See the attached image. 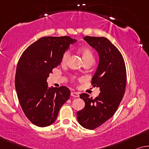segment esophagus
<instances>
[{
	"label": "esophagus",
	"mask_w": 149,
	"mask_h": 149,
	"mask_svg": "<svg viewBox=\"0 0 149 149\" xmlns=\"http://www.w3.org/2000/svg\"><path fill=\"white\" fill-rule=\"evenodd\" d=\"M71 95L72 96H74V97H79V93H75V92H72L71 93Z\"/></svg>",
	"instance_id": "obj_1"
}]
</instances>
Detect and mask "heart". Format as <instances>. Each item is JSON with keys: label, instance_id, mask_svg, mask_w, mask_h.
Returning a JSON list of instances; mask_svg holds the SVG:
<instances>
[{"label": "heart", "instance_id": "b5f03b06", "mask_svg": "<svg viewBox=\"0 0 149 149\" xmlns=\"http://www.w3.org/2000/svg\"><path fill=\"white\" fill-rule=\"evenodd\" d=\"M79 53H80L82 57L84 62H93L94 61V55L93 51L88 47H81L79 49ZM70 56V51H66L63 54L61 62L62 63H65L68 61Z\"/></svg>", "mask_w": 149, "mask_h": 149}]
</instances>
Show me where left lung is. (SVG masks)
Listing matches in <instances>:
<instances>
[{
	"label": "left lung",
	"mask_w": 149,
	"mask_h": 149,
	"mask_svg": "<svg viewBox=\"0 0 149 149\" xmlns=\"http://www.w3.org/2000/svg\"><path fill=\"white\" fill-rule=\"evenodd\" d=\"M84 40L99 56L92 84L99 88L100 93L95 99L81 94L85 107L77 111V118L84 128L94 130L109 119L118 108L125 91L126 69L120 52L107 38L87 36Z\"/></svg>",
	"instance_id": "obj_1"
}]
</instances>
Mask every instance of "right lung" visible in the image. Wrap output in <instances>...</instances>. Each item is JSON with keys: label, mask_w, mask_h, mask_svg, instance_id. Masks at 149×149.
Masks as SVG:
<instances>
[{"label": "right lung", "mask_w": 149, "mask_h": 149, "mask_svg": "<svg viewBox=\"0 0 149 149\" xmlns=\"http://www.w3.org/2000/svg\"><path fill=\"white\" fill-rule=\"evenodd\" d=\"M75 42L70 36L42 37L29 46L19 60L15 79L18 100L26 116L37 126L53 123L70 98L68 88L49 87L47 80Z\"/></svg>", "instance_id": "add662e5"}]
</instances>
